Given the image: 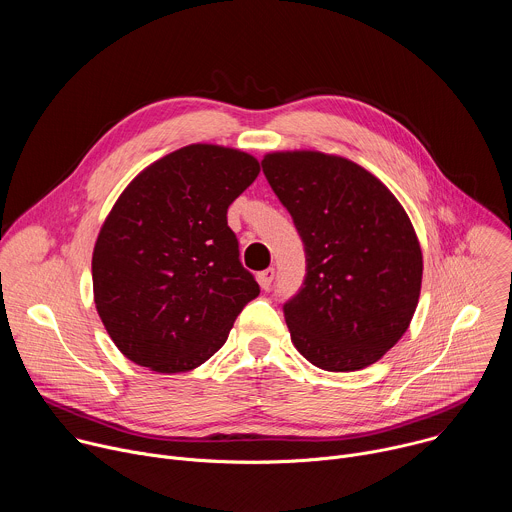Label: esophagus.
<instances>
[{"instance_id": "esophagus-1", "label": "esophagus", "mask_w": 512, "mask_h": 512, "mask_svg": "<svg viewBox=\"0 0 512 512\" xmlns=\"http://www.w3.org/2000/svg\"><path fill=\"white\" fill-rule=\"evenodd\" d=\"M273 277H275V269H273V267H267V269H263V271L257 275L259 285H261L263 289H269V287H271Z\"/></svg>"}]
</instances>
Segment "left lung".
I'll use <instances>...</instances> for the list:
<instances>
[{"instance_id": "obj_1", "label": "left lung", "mask_w": 512, "mask_h": 512, "mask_svg": "<svg viewBox=\"0 0 512 512\" xmlns=\"http://www.w3.org/2000/svg\"><path fill=\"white\" fill-rule=\"evenodd\" d=\"M263 174L294 218L306 277L283 316L300 354L348 373L377 362L409 328L423 259L399 200L358 164L320 152H277Z\"/></svg>"}]
</instances>
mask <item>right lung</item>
<instances>
[{
    "label": "right lung",
    "instance_id": "add662e5",
    "mask_svg": "<svg viewBox=\"0 0 512 512\" xmlns=\"http://www.w3.org/2000/svg\"><path fill=\"white\" fill-rule=\"evenodd\" d=\"M259 176L239 150L194 143L145 168L105 218L93 251L97 312L139 367L186 373L221 348L259 283L227 210Z\"/></svg>",
    "mask_w": 512,
    "mask_h": 512
}]
</instances>
